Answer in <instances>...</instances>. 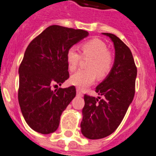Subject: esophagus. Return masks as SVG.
I'll return each instance as SVG.
<instances>
[{
	"label": "esophagus",
	"mask_w": 156,
	"mask_h": 156,
	"mask_svg": "<svg viewBox=\"0 0 156 156\" xmlns=\"http://www.w3.org/2000/svg\"><path fill=\"white\" fill-rule=\"evenodd\" d=\"M77 94H78V96H80V97H82V96H83V93L81 92V90H80L79 89H77Z\"/></svg>",
	"instance_id": "34e87169"
}]
</instances>
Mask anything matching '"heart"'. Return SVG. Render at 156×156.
Returning <instances> with one entry per match:
<instances>
[{
  "label": "heart",
  "mask_w": 156,
  "mask_h": 156,
  "mask_svg": "<svg viewBox=\"0 0 156 156\" xmlns=\"http://www.w3.org/2000/svg\"><path fill=\"white\" fill-rule=\"evenodd\" d=\"M82 57H89L86 66L88 70H80L71 75L70 82L78 89H85L94 82L96 74L104 78L109 73L113 64V57L108 52L106 44L100 39H92L81 45ZM81 54L74 46L67 52V62L70 71H74L81 59Z\"/></svg>",
  "instance_id": "1"
}]
</instances>
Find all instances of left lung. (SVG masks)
<instances>
[{
	"mask_svg": "<svg viewBox=\"0 0 156 156\" xmlns=\"http://www.w3.org/2000/svg\"><path fill=\"white\" fill-rule=\"evenodd\" d=\"M112 39L115 49L111 72L97 86V98L85 94L81 131L92 140L112 134L119 127L135 94L137 70L128 46L115 34L103 33Z\"/></svg>",
	"mask_w": 156,
	"mask_h": 156,
	"instance_id": "obj_1",
	"label": "left lung"
}]
</instances>
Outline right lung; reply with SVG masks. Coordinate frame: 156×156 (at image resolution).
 <instances>
[{
  "instance_id": "add662e5",
  "label": "right lung",
  "mask_w": 156,
  "mask_h": 156,
  "mask_svg": "<svg viewBox=\"0 0 156 156\" xmlns=\"http://www.w3.org/2000/svg\"><path fill=\"white\" fill-rule=\"evenodd\" d=\"M89 35L86 30L52 25L31 41L19 67V104L32 129L55 132L63 111L76 95L74 86L52 90L69 78L67 50Z\"/></svg>"
}]
</instances>
